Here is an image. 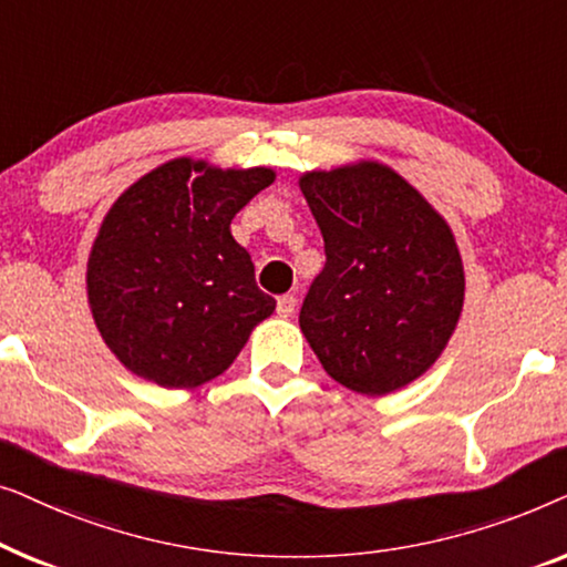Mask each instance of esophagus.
Masks as SVG:
<instances>
[{
    "label": "esophagus",
    "mask_w": 567,
    "mask_h": 567,
    "mask_svg": "<svg viewBox=\"0 0 567 567\" xmlns=\"http://www.w3.org/2000/svg\"><path fill=\"white\" fill-rule=\"evenodd\" d=\"M293 309H297V297H293V293H284V297H278V305H276L278 315L291 317Z\"/></svg>",
    "instance_id": "1"
}]
</instances>
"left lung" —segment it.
Here are the masks:
<instances>
[{"instance_id":"left-lung-1","label":"left lung","mask_w":567,"mask_h":567,"mask_svg":"<svg viewBox=\"0 0 567 567\" xmlns=\"http://www.w3.org/2000/svg\"><path fill=\"white\" fill-rule=\"evenodd\" d=\"M324 239L299 328L348 390L390 394L425 374L464 305V268L436 208L379 162L301 175Z\"/></svg>"}]
</instances>
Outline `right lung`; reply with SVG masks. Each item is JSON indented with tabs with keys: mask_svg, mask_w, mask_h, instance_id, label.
Here are the masks:
<instances>
[{
	"mask_svg": "<svg viewBox=\"0 0 567 567\" xmlns=\"http://www.w3.org/2000/svg\"><path fill=\"white\" fill-rule=\"evenodd\" d=\"M276 181L181 157L131 185L105 214L87 299L105 346L136 377L183 390L224 374L276 299L255 284L229 224Z\"/></svg>",
	"mask_w": 567,
	"mask_h": 567,
	"instance_id": "add662e5",
	"label": "right lung"
}]
</instances>
